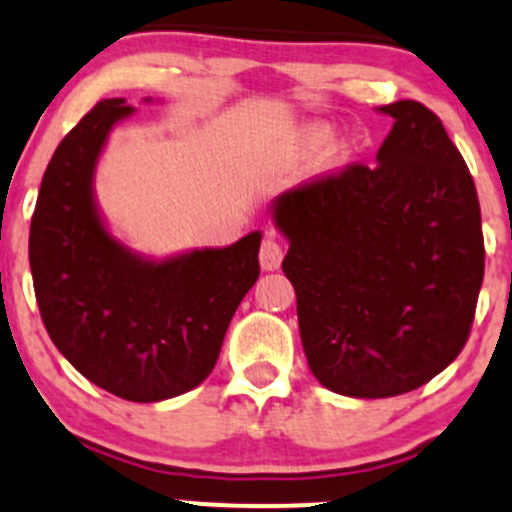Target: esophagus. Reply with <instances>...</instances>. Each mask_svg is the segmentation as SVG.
<instances>
[{"mask_svg":"<svg viewBox=\"0 0 512 512\" xmlns=\"http://www.w3.org/2000/svg\"><path fill=\"white\" fill-rule=\"evenodd\" d=\"M282 260H284V247L279 245L274 238L262 240V247H260V265H262V269H279Z\"/></svg>","mask_w":512,"mask_h":512,"instance_id":"34e87169","label":"esophagus"}]
</instances>
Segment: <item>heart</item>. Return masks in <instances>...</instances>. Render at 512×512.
<instances>
[{
	"label": "heart",
	"instance_id": "b5f03b06",
	"mask_svg": "<svg viewBox=\"0 0 512 512\" xmlns=\"http://www.w3.org/2000/svg\"><path fill=\"white\" fill-rule=\"evenodd\" d=\"M323 140H325V128L311 126L301 133L296 150H299V153H311V150L318 148ZM352 153H355V140L350 136H333L325 140V145L320 148L318 165L323 167V170H338V167H342L347 160H350Z\"/></svg>",
	"mask_w": 512,
	"mask_h": 512
}]
</instances>
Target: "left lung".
<instances>
[{
  "label": "left lung",
  "mask_w": 512,
  "mask_h": 512,
  "mask_svg": "<svg viewBox=\"0 0 512 512\" xmlns=\"http://www.w3.org/2000/svg\"><path fill=\"white\" fill-rule=\"evenodd\" d=\"M376 165L352 162L282 194V269L308 367L325 389L389 398L428 384L469 340L484 282L474 179L440 116L413 99Z\"/></svg>",
  "instance_id": "obj_1"
}]
</instances>
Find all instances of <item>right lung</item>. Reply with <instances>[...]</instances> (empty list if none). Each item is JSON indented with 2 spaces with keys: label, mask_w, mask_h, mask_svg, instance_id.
<instances>
[{
  "label": "right lung",
  "mask_w": 512,
  "mask_h": 512,
  "mask_svg": "<svg viewBox=\"0 0 512 512\" xmlns=\"http://www.w3.org/2000/svg\"><path fill=\"white\" fill-rule=\"evenodd\" d=\"M133 106L104 99L60 140L28 235L33 291L50 340L99 389L153 403L216 367L235 308L260 277L262 235L165 262L140 260L106 233L92 174L106 136Z\"/></svg>",
  "instance_id": "1"
}]
</instances>
